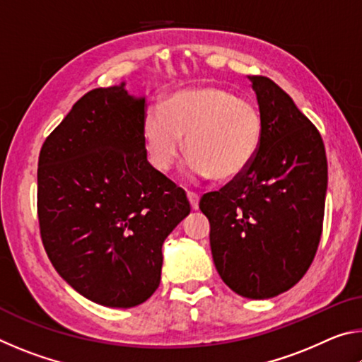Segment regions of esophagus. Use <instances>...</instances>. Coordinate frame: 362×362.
<instances>
[{
	"label": "esophagus",
	"mask_w": 362,
	"mask_h": 362,
	"mask_svg": "<svg viewBox=\"0 0 362 362\" xmlns=\"http://www.w3.org/2000/svg\"><path fill=\"white\" fill-rule=\"evenodd\" d=\"M187 198H188V201H189V206H192V209H193V211L198 209V207H199V196L196 194V193L188 192V193H187Z\"/></svg>",
	"instance_id": "obj_1"
}]
</instances>
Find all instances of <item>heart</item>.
Listing matches in <instances>:
<instances>
[{
    "label": "heart",
    "mask_w": 362,
    "mask_h": 362,
    "mask_svg": "<svg viewBox=\"0 0 362 362\" xmlns=\"http://www.w3.org/2000/svg\"><path fill=\"white\" fill-rule=\"evenodd\" d=\"M185 137L189 155L185 174L192 179L233 180L246 173L260 150L263 118L252 100L216 86L185 89L151 108L144 122L150 163L168 173L180 158Z\"/></svg>",
    "instance_id": "b5f03b06"
}]
</instances>
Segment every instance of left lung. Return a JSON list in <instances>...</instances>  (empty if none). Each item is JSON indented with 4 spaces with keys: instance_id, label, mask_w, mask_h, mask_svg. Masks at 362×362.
I'll return each instance as SVG.
<instances>
[{
    "instance_id": "left-lung-1",
    "label": "left lung",
    "mask_w": 362,
    "mask_h": 362,
    "mask_svg": "<svg viewBox=\"0 0 362 362\" xmlns=\"http://www.w3.org/2000/svg\"><path fill=\"white\" fill-rule=\"evenodd\" d=\"M263 139L246 173L199 209L211 223V250L223 283L246 298H272L296 286L320 246L327 189L321 134L279 86L249 76Z\"/></svg>"
}]
</instances>
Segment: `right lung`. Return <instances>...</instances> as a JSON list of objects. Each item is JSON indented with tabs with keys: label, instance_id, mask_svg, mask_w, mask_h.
<instances>
[{
	"label": "right lung",
	"instance_id": "right-lung-1",
	"mask_svg": "<svg viewBox=\"0 0 362 362\" xmlns=\"http://www.w3.org/2000/svg\"><path fill=\"white\" fill-rule=\"evenodd\" d=\"M145 97L124 83L89 90L41 146L38 220L49 260L73 289L131 308L161 281L163 243L189 214L182 188L151 166Z\"/></svg>",
	"mask_w": 362,
	"mask_h": 362
}]
</instances>
